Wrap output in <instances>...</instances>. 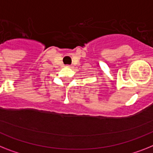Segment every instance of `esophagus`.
<instances>
[{
	"mask_svg": "<svg viewBox=\"0 0 153 153\" xmlns=\"http://www.w3.org/2000/svg\"><path fill=\"white\" fill-rule=\"evenodd\" d=\"M67 67H68V68H71L70 65H67Z\"/></svg>",
	"mask_w": 153,
	"mask_h": 153,
	"instance_id": "esophagus-1",
	"label": "esophagus"
}]
</instances>
